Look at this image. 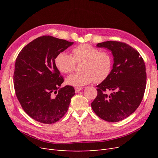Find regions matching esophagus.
I'll return each instance as SVG.
<instances>
[{
	"label": "esophagus",
	"instance_id": "34e87169",
	"mask_svg": "<svg viewBox=\"0 0 158 158\" xmlns=\"http://www.w3.org/2000/svg\"><path fill=\"white\" fill-rule=\"evenodd\" d=\"M75 92L76 93H78L80 91L82 90L83 89V88H81V87H76L75 88Z\"/></svg>",
	"mask_w": 158,
	"mask_h": 158
}]
</instances>
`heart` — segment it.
I'll list each match as a JSON object with an SVG mask.
<instances>
[{
	"mask_svg": "<svg viewBox=\"0 0 158 158\" xmlns=\"http://www.w3.org/2000/svg\"><path fill=\"white\" fill-rule=\"evenodd\" d=\"M73 56L64 52L56 55L55 63L56 68L64 74L71 73L75 67V62H83L82 73L70 75L66 78V84L81 87L93 81L102 82L109 76L112 67V59L107 52H100L89 44H81L73 49Z\"/></svg>",
	"mask_w": 158,
	"mask_h": 158,
	"instance_id": "heart-1",
	"label": "heart"
}]
</instances>
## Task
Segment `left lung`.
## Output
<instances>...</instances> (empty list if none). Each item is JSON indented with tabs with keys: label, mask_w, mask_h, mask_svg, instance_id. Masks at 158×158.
Here are the masks:
<instances>
[{
	"label": "left lung",
	"mask_w": 158,
	"mask_h": 158,
	"mask_svg": "<svg viewBox=\"0 0 158 158\" xmlns=\"http://www.w3.org/2000/svg\"><path fill=\"white\" fill-rule=\"evenodd\" d=\"M96 47L111 52L113 64L109 76L97 85L98 95L91 106L103 120L120 121L142 102L146 85L145 63L139 52L125 43L104 41Z\"/></svg>",
	"instance_id": "1"
}]
</instances>
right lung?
<instances>
[{"mask_svg": "<svg viewBox=\"0 0 158 158\" xmlns=\"http://www.w3.org/2000/svg\"><path fill=\"white\" fill-rule=\"evenodd\" d=\"M73 44L52 36H41L18 54L14 73V89L23 109L35 121L55 123L67 112L75 90L70 85L60 88L64 79L55 59Z\"/></svg>", "mask_w": 158, "mask_h": 158, "instance_id": "1", "label": "right lung"}]
</instances>
